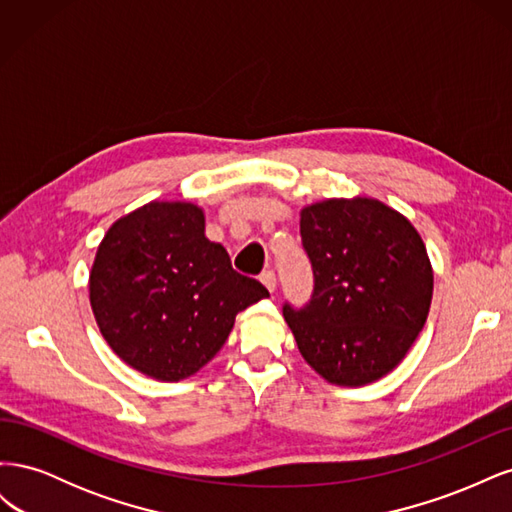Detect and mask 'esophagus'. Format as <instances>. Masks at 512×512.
<instances>
[{"label":"esophagus","mask_w":512,"mask_h":512,"mask_svg":"<svg viewBox=\"0 0 512 512\" xmlns=\"http://www.w3.org/2000/svg\"><path fill=\"white\" fill-rule=\"evenodd\" d=\"M260 282H262V286H265L269 292H273L275 286H277V277H275L273 271H265V273L260 275Z\"/></svg>","instance_id":"1"}]
</instances>
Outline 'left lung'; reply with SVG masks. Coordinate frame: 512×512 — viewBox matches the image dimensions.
Here are the masks:
<instances>
[{
  "label": "left lung",
  "instance_id": "8db88e82",
  "mask_svg": "<svg viewBox=\"0 0 512 512\" xmlns=\"http://www.w3.org/2000/svg\"><path fill=\"white\" fill-rule=\"evenodd\" d=\"M314 297L284 307L305 363L335 386H365L404 361L433 294L427 247L404 213L378 198H324L301 209Z\"/></svg>",
  "mask_w": 512,
  "mask_h": 512
}]
</instances>
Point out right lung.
<instances>
[{"label":"right lung","instance_id":"obj_1","mask_svg":"<svg viewBox=\"0 0 512 512\" xmlns=\"http://www.w3.org/2000/svg\"><path fill=\"white\" fill-rule=\"evenodd\" d=\"M269 297L205 237L190 200H151L106 230L89 271V303L106 344L160 382L194 376L220 352L235 318Z\"/></svg>","mask_w":512,"mask_h":512}]
</instances>
